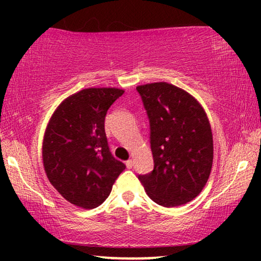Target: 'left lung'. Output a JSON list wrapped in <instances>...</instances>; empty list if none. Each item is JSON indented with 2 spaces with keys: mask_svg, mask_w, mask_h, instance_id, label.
Instances as JSON below:
<instances>
[{
  "mask_svg": "<svg viewBox=\"0 0 261 261\" xmlns=\"http://www.w3.org/2000/svg\"><path fill=\"white\" fill-rule=\"evenodd\" d=\"M120 89L88 88L64 99L46 127L42 163L49 183L83 209L101 205L126 165L112 155L105 132Z\"/></svg>",
  "mask_w": 261,
  "mask_h": 261,
  "instance_id": "obj_1",
  "label": "left lung"
}]
</instances>
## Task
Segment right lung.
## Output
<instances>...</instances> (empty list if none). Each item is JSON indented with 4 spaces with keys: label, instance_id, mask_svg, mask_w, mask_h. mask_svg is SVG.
<instances>
[{
    "label": "right lung",
    "instance_id": "add662e5",
    "mask_svg": "<svg viewBox=\"0 0 261 261\" xmlns=\"http://www.w3.org/2000/svg\"><path fill=\"white\" fill-rule=\"evenodd\" d=\"M149 119L154 167L139 176L146 194L156 204L172 208L197 197L212 172L213 133L204 110L174 94L165 82L140 85Z\"/></svg>",
    "mask_w": 261,
    "mask_h": 261
}]
</instances>
